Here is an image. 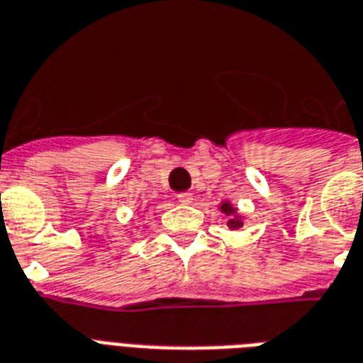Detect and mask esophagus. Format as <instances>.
Here are the masks:
<instances>
[{"label": "esophagus", "mask_w": 363, "mask_h": 363, "mask_svg": "<svg viewBox=\"0 0 363 363\" xmlns=\"http://www.w3.org/2000/svg\"><path fill=\"white\" fill-rule=\"evenodd\" d=\"M178 201L182 202V204H191V202H193V195H191V193H182V195H178Z\"/></svg>", "instance_id": "1"}]
</instances>
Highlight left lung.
Masks as SVG:
<instances>
[{"label":"left lung","mask_w":363,"mask_h":363,"mask_svg":"<svg viewBox=\"0 0 363 363\" xmlns=\"http://www.w3.org/2000/svg\"><path fill=\"white\" fill-rule=\"evenodd\" d=\"M220 210L225 213V216H229V221H227L229 229L237 231V229H240V227L244 225V220H246V216H242V213L238 212V208L235 206L231 201H221L220 202Z\"/></svg>","instance_id":"8db88e82"}]
</instances>
